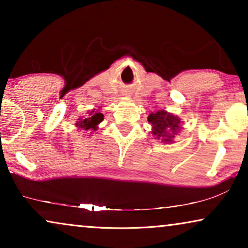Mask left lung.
<instances>
[{"mask_svg":"<svg viewBox=\"0 0 248 248\" xmlns=\"http://www.w3.org/2000/svg\"><path fill=\"white\" fill-rule=\"evenodd\" d=\"M148 122L152 125L151 133L155 139L164 143H171L181 130V118L166 110H158L148 116Z\"/></svg>","mask_w":248,"mask_h":248,"instance_id":"1","label":"left lung"}]
</instances>
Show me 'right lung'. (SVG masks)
I'll return each instance as SVG.
<instances>
[{"label":"right lung","mask_w":248,"mask_h":248,"mask_svg":"<svg viewBox=\"0 0 248 248\" xmlns=\"http://www.w3.org/2000/svg\"><path fill=\"white\" fill-rule=\"evenodd\" d=\"M103 120L104 115L99 110L93 109L91 111H88V115H86V116L78 118L76 126L84 132L96 131L98 130V124L103 122Z\"/></svg>","instance_id":"add662e5"}]
</instances>
